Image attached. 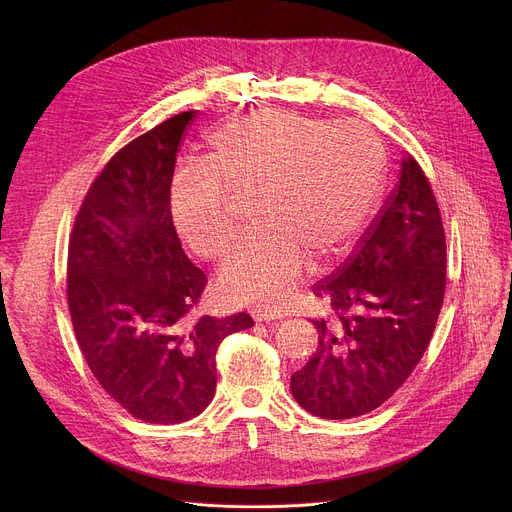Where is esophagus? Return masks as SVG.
<instances>
[{
	"instance_id": "34e87169",
	"label": "esophagus",
	"mask_w": 512,
	"mask_h": 512,
	"mask_svg": "<svg viewBox=\"0 0 512 512\" xmlns=\"http://www.w3.org/2000/svg\"><path fill=\"white\" fill-rule=\"evenodd\" d=\"M253 318L255 322H275V320H283V314L281 312H275V310H253Z\"/></svg>"
}]
</instances>
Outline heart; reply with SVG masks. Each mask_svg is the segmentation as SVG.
<instances>
[{
  "mask_svg": "<svg viewBox=\"0 0 512 512\" xmlns=\"http://www.w3.org/2000/svg\"><path fill=\"white\" fill-rule=\"evenodd\" d=\"M208 168L176 174L170 214L176 233L202 259H221L237 239L231 198L255 194L259 227L221 269L233 302L279 306L312 259L342 251L367 223L385 154L360 123L263 109L208 137Z\"/></svg>",
  "mask_w": 512,
  "mask_h": 512,
  "instance_id": "1",
  "label": "heart"
}]
</instances>
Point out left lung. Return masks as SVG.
Masks as SVG:
<instances>
[{
  "label": "left lung",
  "mask_w": 512,
  "mask_h": 512,
  "mask_svg": "<svg viewBox=\"0 0 512 512\" xmlns=\"http://www.w3.org/2000/svg\"><path fill=\"white\" fill-rule=\"evenodd\" d=\"M314 294L332 316L312 320L318 346L291 375V395L322 419L375 411L417 367L446 294L442 214L411 154L354 253Z\"/></svg>",
  "instance_id": "obj_1"
}]
</instances>
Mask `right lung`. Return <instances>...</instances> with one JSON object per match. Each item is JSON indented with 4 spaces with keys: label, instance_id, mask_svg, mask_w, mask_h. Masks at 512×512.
Here are the masks:
<instances>
[{
    "label": "right lung",
    "instance_id": "1",
    "mask_svg": "<svg viewBox=\"0 0 512 512\" xmlns=\"http://www.w3.org/2000/svg\"><path fill=\"white\" fill-rule=\"evenodd\" d=\"M194 115H174L121 148L91 184L68 241V312L91 373L127 413L162 425L208 407L218 346L253 326L247 312L194 318L206 275L170 214L176 154Z\"/></svg>",
    "mask_w": 512,
    "mask_h": 512
}]
</instances>
